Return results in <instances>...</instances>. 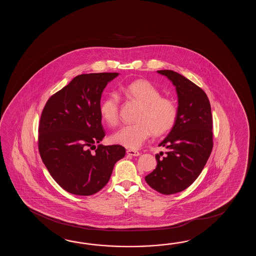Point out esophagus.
I'll use <instances>...</instances> for the list:
<instances>
[{"label":"esophagus","instance_id":"34e87169","mask_svg":"<svg viewBox=\"0 0 256 256\" xmlns=\"http://www.w3.org/2000/svg\"><path fill=\"white\" fill-rule=\"evenodd\" d=\"M126 152H127V154H128L129 156H140V152H138V151H136V150H132V149H128Z\"/></svg>","mask_w":256,"mask_h":256}]
</instances>
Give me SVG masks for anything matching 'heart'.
<instances>
[{"mask_svg": "<svg viewBox=\"0 0 256 256\" xmlns=\"http://www.w3.org/2000/svg\"><path fill=\"white\" fill-rule=\"evenodd\" d=\"M128 98L141 104L134 124L122 126L112 136V141L122 146L136 149L154 134H164L174 127L178 116L174 100L162 93L146 80H137L122 88ZM100 114L109 126H116L120 120V98L110 93L100 106Z\"/></svg>", "mask_w": 256, "mask_h": 256, "instance_id": "b5f03b06", "label": "heart"}]
</instances>
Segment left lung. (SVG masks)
Returning a JSON list of instances; mask_svg holds the SVG:
<instances>
[{
  "mask_svg": "<svg viewBox=\"0 0 256 256\" xmlns=\"http://www.w3.org/2000/svg\"><path fill=\"white\" fill-rule=\"evenodd\" d=\"M174 84L178 116L168 136L159 144L168 151L156 156L158 166L146 181L164 195L183 191L198 178L213 147L212 114L205 92L178 72L158 70Z\"/></svg>",
  "mask_w": 256,
  "mask_h": 256,
  "instance_id": "8db88e82",
  "label": "left lung"
}]
</instances>
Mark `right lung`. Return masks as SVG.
<instances>
[{"label": "right lung", "instance_id": "1", "mask_svg": "<svg viewBox=\"0 0 256 256\" xmlns=\"http://www.w3.org/2000/svg\"><path fill=\"white\" fill-rule=\"evenodd\" d=\"M117 76L90 73L75 76L48 98L42 110L40 156L54 181L71 194L90 196L98 192L108 183L115 163L126 156V148L120 144L95 146L105 136L100 114L102 94Z\"/></svg>", "mask_w": 256, "mask_h": 256}]
</instances>
